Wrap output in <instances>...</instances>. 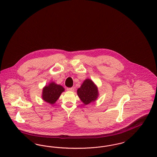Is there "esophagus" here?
<instances>
[{
    "instance_id": "1",
    "label": "esophagus",
    "mask_w": 157,
    "mask_h": 157,
    "mask_svg": "<svg viewBox=\"0 0 157 157\" xmlns=\"http://www.w3.org/2000/svg\"><path fill=\"white\" fill-rule=\"evenodd\" d=\"M67 90L68 91L73 92V91H74V87H72V88H67Z\"/></svg>"
}]
</instances>
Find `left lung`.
Here are the masks:
<instances>
[{
  "instance_id": "1",
  "label": "left lung",
  "mask_w": 157,
  "mask_h": 157,
  "mask_svg": "<svg viewBox=\"0 0 157 157\" xmlns=\"http://www.w3.org/2000/svg\"><path fill=\"white\" fill-rule=\"evenodd\" d=\"M77 94L84 104H90L95 101L98 98L97 86L91 79H86L77 90Z\"/></svg>"
}]
</instances>
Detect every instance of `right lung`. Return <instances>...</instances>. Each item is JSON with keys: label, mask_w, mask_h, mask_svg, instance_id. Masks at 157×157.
Returning a JSON list of instances; mask_svg holds the SVG:
<instances>
[{"label": "right lung", "mask_w": 157, "mask_h": 157, "mask_svg": "<svg viewBox=\"0 0 157 157\" xmlns=\"http://www.w3.org/2000/svg\"><path fill=\"white\" fill-rule=\"evenodd\" d=\"M64 91L65 89L62 86L54 82H49L43 88L42 98L45 102L50 104H54Z\"/></svg>", "instance_id": "1"}]
</instances>
